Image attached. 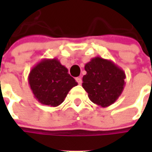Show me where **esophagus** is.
I'll use <instances>...</instances> for the list:
<instances>
[{
	"instance_id": "34e87169",
	"label": "esophagus",
	"mask_w": 152,
	"mask_h": 152,
	"mask_svg": "<svg viewBox=\"0 0 152 152\" xmlns=\"http://www.w3.org/2000/svg\"><path fill=\"white\" fill-rule=\"evenodd\" d=\"M76 81L78 82V84H79V85H81V84H82V79H81L80 77H79V78H76Z\"/></svg>"
}]
</instances>
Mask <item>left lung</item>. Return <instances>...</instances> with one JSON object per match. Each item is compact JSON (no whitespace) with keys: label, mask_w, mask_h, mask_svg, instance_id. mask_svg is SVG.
<instances>
[{"label":"left lung","mask_w":152,"mask_h":152,"mask_svg":"<svg viewBox=\"0 0 152 152\" xmlns=\"http://www.w3.org/2000/svg\"><path fill=\"white\" fill-rule=\"evenodd\" d=\"M86 74L82 86L91 102L101 107H107L121 96L125 85L124 71L113 61L100 56L85 64Z\"/></svg>","instance_id":"1"}]
</instances>
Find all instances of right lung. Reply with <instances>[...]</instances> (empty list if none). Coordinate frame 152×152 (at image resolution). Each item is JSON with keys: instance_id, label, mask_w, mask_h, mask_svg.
<instances>
[{"instance_id": "1", "label": "right lung", "mask_w": 152, "mask_h": 152, "mask_svg": "<svg viewBox=\"0 0 152 152\" xmlns=\"http://www.w3.org/2000/svg\"><path fill=\"white\" fill-rule=\"evenodd\" d=\"M34 98L43 105L57 107L69 91L78 85L68 70L56 58H44L33 67L28 77Z\"/></svg>"}]
</instances>
